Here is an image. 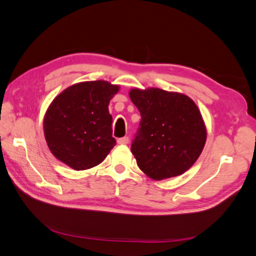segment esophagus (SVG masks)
I'll list each match as a JSON object with an SVG mask.
<instances>
[{
    "instance_id": "obj_1",
    "label": "esophagus",
    "mask_w": 256,
    "mask_h": 256,
    "mask_svg": "<svg viewBox=\"0 0 256 256\" xmlns=\"http://www.w3.org/2000/svg\"><path fill=\"white\" fill-rule=\"evenodd\" d=\"M129 142V138L128 136H122V138H120L118 140V144H128Z\"/></svg>"
}]
</instances>
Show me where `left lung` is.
Segmentation results:
<instances>
[{
  "label": "left lung",
  "instance_id": "obj_1",
  "mask_svg": "<svg viewBox=\"0 0 256 256\" xmlns=\"http://www.w3.org/2000/svg\"><path fill=\"white\" fill-rule=\"evenodd\" d=\"M129 96L141 114L131 143L138 168L156 180L184 173L206 142L196 104L188 96L160 88H134Z\"/></svg>",
  "mask_w": 256,
  "mask_h": 256
}]
</instances>
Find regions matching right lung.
<instances>
[{
	"label": "right lung",
	"instance_id": "1",
	"mask_svg": "<svg viewBox=\"0 0 256 256\" xmlns=\"http://www.w3.org/2000/svg\"><path fill=\"white\" fill-rule=\"evenodd\" d=\"M118 90L106 81L81 82L53 100L44 130L54 156L76 171L102 164L116 145L108 106Z\"/></svg>",
	"mask_w": 256,
	"mask_h": 256
}]
</instances>
